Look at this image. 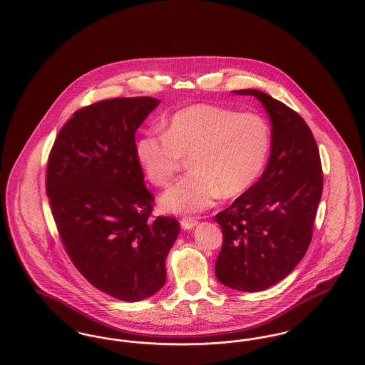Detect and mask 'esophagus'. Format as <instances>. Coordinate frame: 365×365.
Here are the masks:
<instances>
[{
	"label": "esophagus",
	"mask_w": 365,
	"mask_h": 365,
	"mask_svg": "<svg viewBox=\"0 0 365 365\" xmlns=\"http://www.w3.org/2000/svg\"><path fill=\"white\" fill-rule=\"evenodd\" d=\"M197 225H198V222L195 219H191V217H185V219L180 220V226H182L183 230H191V228H194Z\"/></svg>",
	"instance_id": "1"
}]
</instances>
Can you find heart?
<instances>
[{
	"instance_id": "heart-1",
	"label": "heart",
	"mask_w": 365,
	"mask_h": 365,
	"mask_svg": "<svg viewBox=\"0 0 365 365\" xmlns=\"http://www.w3.org/2000/svg\"><path fill=\"white\" fill-rule=\"evenodd\" d=\"M269 150L271 128L262 116L209 104L179 109L164 134L148 131L135 142L139 167L156 186H167L191 156L192 173L160 197V208L178 215L202 212L220 195L235 198L249 190Z\"/></svg>"
}]
</instances>
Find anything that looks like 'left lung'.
I'll return each mask as SVG.
<instances>
[{
  "label": "left lung",
  "instance_id": "obj_1",
  "mask_svg": "<svg viewBox=\"0 0 365 365\" xmlns=\"http://www.w3.org/2000/svg\"><path fill=\"white\" fill-rule=\"evenodd\" d=\"M271 120V155L260 179L215 216L223 231L216 278L240 292H261L286 278L305 256L323 191L312 131L287 105L256 88Z\"/></svg>",
  "mask_w": 365,
  "mask_h": 365
}]
</instances>
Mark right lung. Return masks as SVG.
I'll return each instance as SVG.
<instances>
[{"mask_svg": "<svg viewBox=\"0 0 365 365\" xmlns=\"http://www.w3.org/2000/svg\"><path fill=\"white\" fill-rule=\"evenodd\" d=\"M153 97L112 98L73 113L49 155L46 192L71 261L98 290L135 302L165 283V259L180 226L152 220L153 195L135 157V131Z\"/></svg>", "mask_w": 365, "mask_h": 365, "instance_id": "obj_1", "label": "right lung"}]
</instances>
